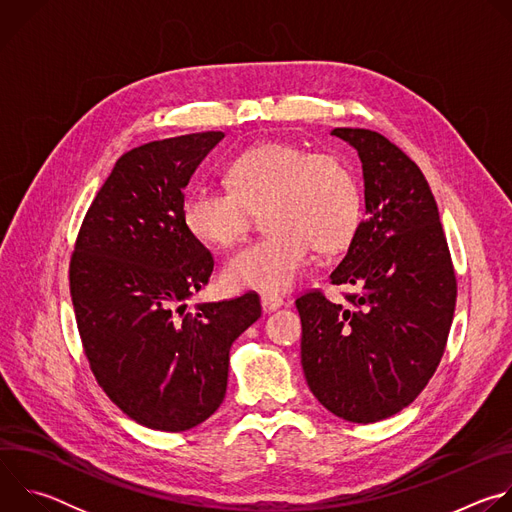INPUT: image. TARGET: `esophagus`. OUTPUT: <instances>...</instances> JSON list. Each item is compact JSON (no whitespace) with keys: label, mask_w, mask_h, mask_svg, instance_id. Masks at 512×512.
<instances>
[{"label":"esophagus","mask_w":512,"mask_h":512,"mask_svg":"<svg viewBox=\"0 0 512 512\" xmlns=\"http://www.w3.org/2000/svg\"><path fill=\"white\" fill-rule=\"evenodd\" d=\"M261 306L265 312H275L277 308L283 306V300L279 296H271V294H263L261 296Z\"/></svg>","instance_id":"esophagus-1"}]
</instances>
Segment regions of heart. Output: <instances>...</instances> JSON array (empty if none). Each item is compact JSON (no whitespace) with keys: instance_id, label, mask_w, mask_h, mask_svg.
Listing matches in <instances>:
<instances>
[{"instance_id":"heart-1","label":"heart","mask_w":512,"mask_h":512,"mask_svg":"<svg viewBox=\"0 0 512 512\" xmlns=\"http://www.w3.org/2000/svg\"><path fill=\"white\" fill-rule=\"evenodd\" d=\"M229 188L192 186L182 221L200 243L229 249L243 241L263 212L269 231L233 255L225 281L233 289L283 294L302 277L312 247L344 249L360 225V188L350 166L298 143L265 141L239 154L227 168Z\"/></svg>"}]
</instances>
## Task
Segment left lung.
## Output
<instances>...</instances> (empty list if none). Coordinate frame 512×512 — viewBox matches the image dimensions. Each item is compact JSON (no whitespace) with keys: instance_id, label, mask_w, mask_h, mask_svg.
I'll use <instances>...</instances> for the list:
<instances>
[{"instance_id":"obj_1","label":"left lung","mask_w":512,"mask_h":512,"mask_svg":"<svg viewBox=\"0 0 512 512\" xmlns=\"http://www.w3.org/2000/svg\"><path fill=\"white\" fill-rule=\"evenodd\" d=\"M358 152L367 218L330 273L348 308L312 289L296 300L302 367L314 397L352 423L415 401L446 350L458 283L435 198L419 166L385 135L336 127Z\"/></svg>"}]
</instances>
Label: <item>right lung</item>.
I'll return each instance as SVG.
<instances>
[{"mask_svg": "<svg viewBox=\"0 0 512 512\" xmlns=\"http://www.w3.org/2000/svg\"><path fill=\"white\" fill-rule=\"evenodd\" d=\"M225 137L202 131L123 154L81 225L68 279L89 367L133 421L186 431L221 407L231 344L261 316L255 291L196 306L210 251L182 221L184 188Z\"/></svg>", "mask_w": 512, "mask_h": 512, "instance_id": "add662e5", "label": "right lung"}]
</instances>
